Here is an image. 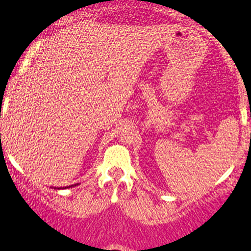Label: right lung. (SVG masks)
Returning <instances> with one entry per match:
<instances>
[{"mask_svg":"<svg viewBox=\"0 0 251 251\" xmlns=\"http://www.w3.org/2000/svg\"><path fill=\"white\" fill-rule=\"evenodd\" d=\"M74 186H76V184H72V186H69V188L70 187H74ZM65 188H67V187H65ZM55 189H60V188H55Z\"/></svg>","mask_w":251,"mask_h":251,"instance_id":"right-lung-1","label":"right lung"}]
</instances>
